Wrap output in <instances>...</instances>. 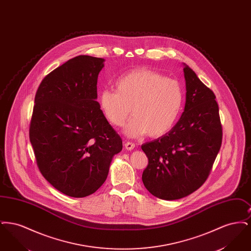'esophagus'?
Wrapping results in <instances>:
<instances>
[{
    "instance_id": "1",
    "label": "esophagus",
    "mask_w": 251,
    "mask_h": 251,
    "mask_svg": "<svg viewBox=\"0 0 251 251\" xmlns=\"http://www.w3.org/2000/svg\"><path fill=\"white\" fill-rule=\"evenodd\" d=\"M124 146H125V149L127 151H132L134 149V147H135V145H134V143H132V142H126Z\"/></svg>"
}]
</instances>
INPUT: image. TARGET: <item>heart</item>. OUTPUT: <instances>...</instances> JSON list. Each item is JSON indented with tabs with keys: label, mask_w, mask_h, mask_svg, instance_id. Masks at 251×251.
Returning a JSON list of instances; mask_svg holds the SVG:
<instances>
[{
	"label": "heart",
	"mask_w": 251,
	"mask_h": 251,
	"mask_svg": "<svg viewBox=\"0 0 251 251\" xmlns=\"http://www.w3.org/2000/svg\"><path fill=\"white\" fill-rule=\"evenodd\" d=\"M117 91L103 89L99 96L100 109L115 127L125 128L131 137L148 134L162 137L171 131L178 121L182 105L183 91L179 82L150 69H136L117 80Z\"/></svg>",
	"instance_id": "obj_1"
}]
</instances>
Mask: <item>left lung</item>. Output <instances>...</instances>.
<instances>
[{
    "label": "left lung",
    "mask_w": 251,
    "mask_h": 251,
    "mask_svg": "<svg viewBox=\"0 0 251 251\" xmlns=\"http://www.w3.org/2000/svg\"><path fill=\"white\" fill-rule=\"evenodd\" d=\"M183 72L186 101L180 119L167 134L141 146L149 159L142 174L144 185L166 201L184 198L202 185L222 144L215 93L188 66Z\"/></svg>",
    "instance_id": "left-lung-1"
}]
</instances>
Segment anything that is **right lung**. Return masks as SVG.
I'll use <instances>...</instances> for the list:
<instances>
[{"mask_svg": "<svg viewBox=\"0 0 251 251\" xmlns=\"http://www.w3.org/2000/svg\"><path fill=\"white\" fill-rule=\"evenodd\" d=\"M104 59L79 55L39 84L29 137L42 176L73 198L95 193L107 178L122 140L96 100Z\"/></svg>", "mask_w": 251, "mask_h": 251, "instance_id": "right-lung-1", "label": "right lung"}]
</instances>
